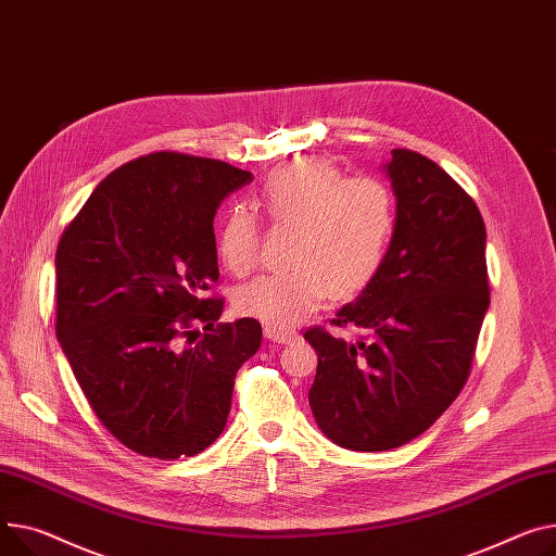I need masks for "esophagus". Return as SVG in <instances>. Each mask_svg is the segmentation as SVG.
Listing matches in <instances>:
<instances>
[{"label": "esophagus", "instance_id": "obj_1", "mask_svg": "<svg viewBox=\"0 0 556 556\" xmlns=\"http://www.w3.org/2000/svg\"><path fill=\"white\" fill-rule=\"evenodd\" d=\"M264 332L270 342H277V344H290L300 338L294 330H283V328H275V326H266Z\"/></svg>", "mask_w": 556, "mask_h": 556}]
</instances>
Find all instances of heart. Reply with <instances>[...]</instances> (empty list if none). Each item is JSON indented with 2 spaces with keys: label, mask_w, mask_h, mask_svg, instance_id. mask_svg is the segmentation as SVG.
<instances>
[{
  "label": "heart",
  "mask_w": 556,
  "mask_h": 556,
  "mask_svg": "<svg viewBox=\"0 0 556 556\" xmlns=\"http://www.w3.org/2000/svg\"><path fill=\"white\" fill-rule=\"evenodd\" d=\"M262 205L277 226H294L286 273H266L243 283L237 308L275 328L298 324L328 294L355 298L378 275L395 232L397 207L387 182L371 176L344 178L321 159H300L273 172ZM258 220L237 205L218 230V256L245 275L256 264Z\"/></svg>",
  "instance_id": "obj_1"
}]
</instances>
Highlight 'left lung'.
Here are the masks:
<instances>
[{
  "mask_svg": "<svg viewBox=\"0 0 556 556\" xmlns=\"http://www.w3.org/2000/svg\"><path fill=\"white\" fill-rule=\"evenodd\" d=\"M397 220L384 262L336 326L346 342L306 330L317 351L308 402L319 429L353 452H387L427 431L467 382L490 308L485 224L471 197L422 154L393 150L382 165Z\"/></svg>",
  "mask_w": 556,
  "mask_h": 556,
  "instance_id": "1",
  "label": "left lung"
}]
</instances>
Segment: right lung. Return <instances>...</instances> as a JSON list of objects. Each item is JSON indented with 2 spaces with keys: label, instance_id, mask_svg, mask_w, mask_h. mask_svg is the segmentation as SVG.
Returning <instances> with one entry per match:
<instances>
[{
  "label": "right lung",
  "instance_id": "1",
  "mask_svg": "<svg viewBox=\"0 0 556 556\" xmlns=\"http://www.w3.org/2000/svg\"><path fill=\"white\" fill-rule=\"evenodd\" d=\"M252 174L156 152L111 172L55 252L58 342L100 422L125 447L174 460L226 429L235 378L262 346L252 317L216 324L224 300L214 214ZM208 332L180 348L191 324Z\"/></svg>",
  "mask_w": 556,
  "mask_h": 556
}]
</instances>
